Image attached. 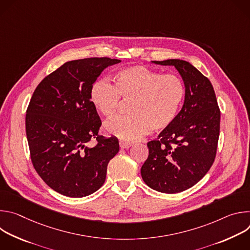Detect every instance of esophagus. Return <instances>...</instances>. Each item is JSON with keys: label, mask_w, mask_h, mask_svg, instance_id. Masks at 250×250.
I'll return each instance as SVG.
<instances>
[{"label": "esophagus", "mask_w": 250, "mask_h": 250, "mask_svg": "<svg viewBox=\"0 0 250 250\" xmlns=\"http://www.w3.org/2000/svg\"><path fill=\"white\" fill-rule=\"evenodd\" d=\"M131 146H132V145L129 144V142H125V141H122V140L120 141V147L123 148V149H125V148H129Z\"/></svg>", "instance_id": "34e87169"}]
</instances>
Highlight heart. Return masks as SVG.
Listing matches in <instances>:
<instances>
[{
  "label": "heart",
  "mask_w": 250,
  "mask_h": 250,
  "mask_svg": "<svg viewBox=\"0 0 250 250\" xmlns=\"http://www.w3.org/2000/svg\"><path fill=\"white\" fill-rule=\"evenodd\" d=\"M185 96L182 79L176 74H161L145 66H130L119 70L114 85L98 80L91 86L90 99L103 116L113 117L120 97L131 99V114L116 117L104 124V130L125 142H133L150 129L161 131L175 121Z\"/></svg>",
  "instance_id": "heart-1"
}]
</instances>
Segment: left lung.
<instances>
[{"label":"left lung","mask_w":250,"mask_h":250,"mask_svg":"<svg viewBox=\"0 0 250 250\" xmlns=\"http://www.w3.org/2000/svg\"><path fill=\"white\" fill-rule=\"evenodd\" d=\"M174 66L185 86V100L173 124L147 144L148 158L140 169L151 189L167 194L197 184L215 160L221 112L209 80L191 63L180 59L152 61Z\"/></svg>","instance_id":"left-lung-1"}]
</instances>
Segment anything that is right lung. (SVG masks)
Instances as JSON below:
<instances>
[{"label":"right lung","mask_w":250,"mask_h":250,"mask_svg":"<svg viewBox=\"0 0 250 250\" xmlns=\"http://www.w3.org/2000/svg\"><path fill=\"white\" fill-rule=\"evenodd\" d=\"M119 59L92 57L64 63L34 90L25 115V131L34 169L54 191L82 198L99 190L106 167L119 152L116 137L98 134L102 125L90 89ZM96 138L94 147L87 142Z\"/></svg>","instance_id":"right-lung-1"}]
</instances>
